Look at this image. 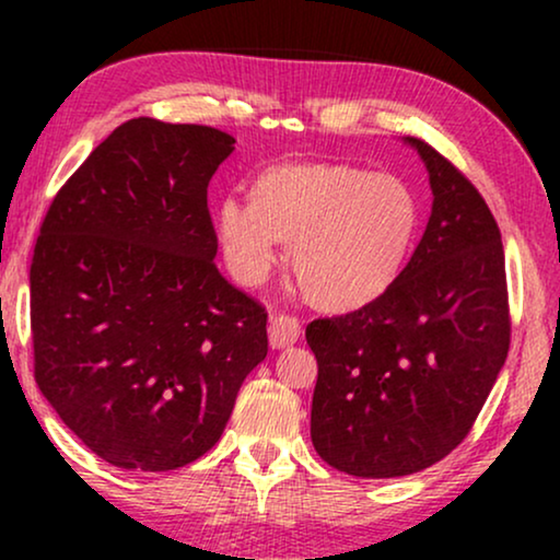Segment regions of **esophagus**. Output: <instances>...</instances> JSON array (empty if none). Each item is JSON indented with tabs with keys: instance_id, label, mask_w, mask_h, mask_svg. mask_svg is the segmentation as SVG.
<instances>
[{
	"instance_id": "1",
	"label": "esophagus",
	"mask_w": 560,
	"mask_h": 560,
	"mask_svg": "<svg viewBox=\"0 0 560 560\" xmlns=\"http://www.w3.org/2000/svg\"><path fill=\"white\" fill-rule=\"evenodd\" d=\"M267 334H270V343L272 349H285V347H293L298 341V336H301V320L295 316H285V313H275L270 318V328H267Z\"/></svg>"
}]
</instances>
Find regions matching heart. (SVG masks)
<instances>
[{
    "mask_svg": "<svg viewBox=\"0 0 560 560\" xmlns=\"http://www.w3.org/2000/svg\"><path fill=\"white\" fill-rule=\"evenodd\" d=\"M423 203L395 173L351 163H285L255 180L249 203L226 198L217 234L229 270L257 285L290 247L295 282L311 305L351 313L395 288L416 249Z\"/></svg>",
    "mask_w": 560,
    "mask_h": 560,
    "instance_id": "1",
    "label": "heart"
}]
</instances>
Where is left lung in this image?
<instances>
[{
    "label": "left lung",
    "instance_id": "obj_1",
    "mask_svg": "<svg viewBox=\"0 0 560 560\" xmlns=\"http://www.w3.org/2000/svg\"><path fill=\"white\" fill-rule=\"evenodd\" d=\"M428 167L433 209L402 278L377 303L316 318L311 439L364 479L423 471L471 431L510 349L500 226L439 150L405 137Z\"/></svg>",
    "mask_w": 560,
    "mask_h": 560
}]
</instances>
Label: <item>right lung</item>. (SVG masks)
<instances>
[{"label":"right lung","instance_id":"right-lung-1","mask_svg":"<svg viewBox=\"0 0 560 560\" xmlns=\"http://www.w3.org/2000/svg\"><path fill=\"white\" fill-rule=\"evenodd\" d=\"M234 137L137 117L52 198L30 265L35 382L119 469L171 471L224 433L267 313L219 272L209 180Z\"/></svg>","mask_w":560,"mask_h":560}]
</instances>
